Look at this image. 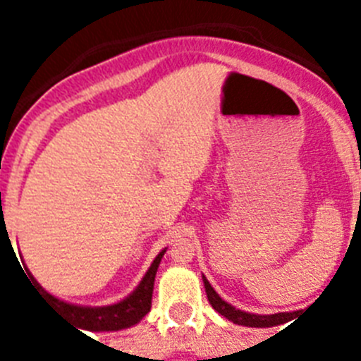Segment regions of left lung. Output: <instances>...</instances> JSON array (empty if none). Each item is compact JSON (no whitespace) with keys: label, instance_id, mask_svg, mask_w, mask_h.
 Masks as SVG:
<instances>
[{"label":"left lung","instance_id":"left-lung-1","mask_svg":"<svg viewBox=\"0 0 361 361\" xmlns=\"http://www.w3.org/2000/svg\"><path fill=\"white\" fill-rule=\"evenodd\" d=\"M204 288H206V295H208L209 304L215 309L219 314H222L224 318H228L229 322L237 325H244V327H275V325L286 324V322L293 320L298 311L293 312H275V314H255V312H245L242 309L233 307L231 304H228L226 300H222L219 296V293L212 288V283L208 282V279L202 275Z\"/></svg>","mask_w":361,"mask_h":361}]
</instances>
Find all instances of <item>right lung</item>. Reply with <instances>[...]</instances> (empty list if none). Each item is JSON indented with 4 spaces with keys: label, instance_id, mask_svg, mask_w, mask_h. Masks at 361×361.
<instances>
[{
    "label": "right lung",
    "instance_id": "1",
    "mask_svg": "<svg viewBox=\"0 0 361 361\" xmlns=\"http://www.w3.org/2000/svg\"><path fill=\"white\" fill-rule=\"evenodd\" d=\"M164 253L166 250H162L161 253L155 257V260H153L152 266L148 267V271H146V275L142 276L141 282H139V286H137L126 298H123L121 302H117V304L101 305V307L70 304V302H65V300L56 298V296L50 295L49 291H44L39 283H37V280L34 279L28 271L27 275L28 279L32 280V283H34V288H37V291L41 293V296L50 300L59 311L65 312L66 317H68L73 324L79 325L81 329L95 331V333H103V331H121L128 329L132 325L139 324V322L148 314L149 309H152L153 282H155L159 264H161V258L164 257Z\"/></svg>",
    "mask_w": 361,
    "mask_h": 361
}]
</instances>
